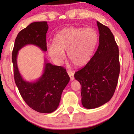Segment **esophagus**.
Listing matches in <instances>:
<instances>
[{"instance_id": "obj_1", "label": "esophagus", "mask_w": 134, "mask_h": 134, "mask_svg": "<svg viewBox=\"0 0 134 134\" xmlns=\"http://www.w3.org/2000/svg\"><path fill=\"white\" fill-rule=\"evenodd\" d=\"M68 74L69 76L70 77V80L71 81H72L74 79V73L72 72V71H68Z\"/></svg>"}]
</instances>
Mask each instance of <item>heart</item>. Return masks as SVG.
Segmentation results:
<instances>
[{
	"instance_id": "obj_1",
	"label": "heart",
	"mask_w": 134,
	"mask_h": 134,
	"mask_svg": "<svg viewBox=\"0 0 134 134\" xmlns=\"http://www.w3.org/2000/svg\"><path fill=\"white\" fill-rule=\"evenodd\" d=\"M98 41L94 29L71 26L55 35L54 43L47 45V51L53 61L61 63L66 51L68 59L76 67H82L90 61Z\"/></svg>"
}]
</instances>
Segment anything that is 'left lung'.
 <instances>
[{
	"label": "left lung",
	"mask_w": 134,
	"mask_h": 134,
	"mask_svg": "<svg viewBox=\"0 0 134 134\" xmlns=\"http://www.w3.org/2000/svg\"><path fill=\"white\" fill-rule=\"evenodd\" d=\"M99 46L85 67L74 74L81 85L82 104L92 109L109 102L118 83L120 65L118 47L109 27L97 21Z\"/></svg>",
	"instance_id": "obj_1"
}]
</instances>
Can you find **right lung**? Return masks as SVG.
Listing matches in <instances>:
<instances>
[{
  "label": "right lung",
  "instance_id": "obj_1",
  "mask_svg": "<svg viewBox=\"0 0 134 134\" xmlns=\"http://www.w3.org/2000/svg\"><path fill=\"white\" fill-rule=\"evenodd\" d=\"M48 28L46 21L31 23L18 34L12 53L14 81L22 98L30 108L44 113H52L57 109L62 92L69 82L68 74L63 67L53 65L44 58L41 77L35 81H26L18 69L17 57L20 49L29 44L36 46L46 52Z\"/></svg>",
  "mask_w": 134,
  "mask_h": 134
}]
</instances>
